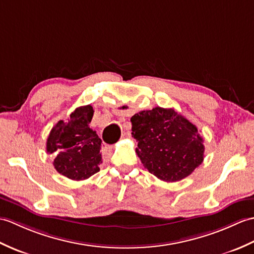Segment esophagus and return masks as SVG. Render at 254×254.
Listing matches in <instances>:
<instances>
[{
    "instance_id": "obj_1",
    "label": "esophagus",
    "mask_w": 254,
    "mask_h": 254,
    "mask_svg": "<svg viewBox=\"0 0 254 254\" xmlns=\"http://www.w3.org/2000/svg\"><path fill=\"white\" fill-rule=\"evenodd\" d=\"M129 137H130V131H124V132L122 133V138H123V139L129 138Z\"/></svg>"
}]
</instances>
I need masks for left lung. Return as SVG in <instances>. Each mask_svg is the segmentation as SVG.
<instances>
[{"label":"left lung","mask_w":254,"mask_h":254,"mask_svg":"<svg viewBox=\"0 0 254 254\" xmlns=\"http://www.w3.org/2000/svg\"><path fill=\"white\" fill-rule=\"evenodd\" d=\"M130 122L131 134L138 141L136 153L159 179L178 182L203 162V138L192 123L174 109L157 106L141 111Z\"/></svg>","instance_id":"obj_1"}]
</instances>
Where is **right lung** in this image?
Wrapping results in <instances>:
<instances>
[{"label": "right lung", "instance_id": "obj_1", "mask_svg": "<svg viewBox=\"0 0 254 254\" xmlns=\"http://www.w3.org/2000/svg\"><path fill=\"white\" fill-rule=\"evenodd\" d=\"M91 105L77 108L68 122L60 121L50 131L47 152L55 156L56 171L71 180H83L100 171L102 140L90 128Z\"/></svg>", "mask_w": 254, "mask_h": 254}]
</instances>
